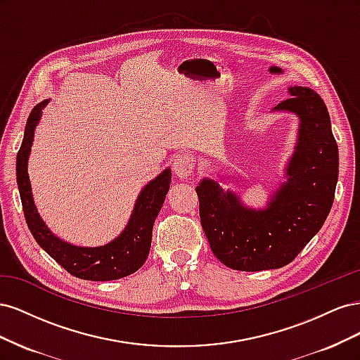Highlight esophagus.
Masks as SVG:
<instances>
[{"mask_svg": "<svg viewBox=\"0 0 360 360\" xmlns=\"http://www.w3.org/2000/svg\"><path fill=\"white\" fill-rule=\"evenodd\" d=\"M193 168H195V158L191 153H180L172 160V171L180 179L191 177Z\"/></svg>", "mask_w": 360, "mask_h": 360, "instance_id": "obj_1", "label": "esophagus"}]
</instances>
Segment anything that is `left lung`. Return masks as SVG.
Instances as JSON below:
<instances>
[{
	"label": "left lung",
	"instance_id": "1",
	"mask_svg": "<svg viewBox=\"0 0 360 360\" xmlns=\"http://www.w3.org/2000/svg\"><path fill=\"white\" fill-rule=\"evenodd\" d=\"M288 94L271 111L299 118L297 139L285 165V181L264 209L245 205L240 195L213 179H202L195 188L213 254L234 270L287 266L320 231L332 209L340 156L328 108L308 86H290Z\"/></svg>",
	"mask_w": 360,
	"mask_h": 360
}]
</instances>
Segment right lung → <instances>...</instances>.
<instances>
[{"mask_svg":"<svg viewBox=\"0 0 360 360\" xmlns=\"http://www.w3.org/2000/svg\"><path fill=\"white\" fill-rule=\"evenodd\" d=\"M49 99L37 103L27 120L22 146L16 158V180L25 221L39 246L66 269L70 275L86 281H114L135 274L146 263L151 246L153 224L162 209L171 184V168L163 169L139 192L134 212L124 230L103 246H76L61 240L40 217L32 200L28 177V159L41 111Z\"/></svg>","mask_w":360,"mask_h":360,"instance_id":"1","label":"right lung"}]
</instances>
